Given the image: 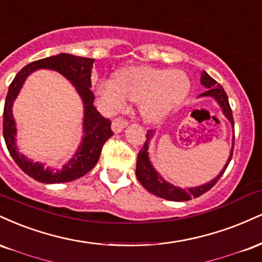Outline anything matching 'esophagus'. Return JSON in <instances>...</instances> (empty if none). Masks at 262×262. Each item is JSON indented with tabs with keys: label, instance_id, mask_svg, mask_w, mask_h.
Instances as JSON below:
<instances>
[{
	"label": "esophagus",
	"instance_id": "esophagus-1",
	"mask_svg": "<svg viewBox=\"0 0 262 262\" xmlns=\"http://www.w3.org/2000/svg\"><path fill=\"white\" fill-rule=\"evenodd\" d=\"M127 124H128L127 120H125L122 118H116V119L113 120L112 128H113V131L115 132V134H119V132H121L122 130H124L126 126H127Z\"/></svg>",
	"mask_w": 262,
	"mask_h": 262
}]
</instances>
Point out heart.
I'll use <instances>...</instances> for the list:
<instances>
[{
	"mask_svg": "<svg viewBox=\"0 0 262 262\" xmlns=\"http://www.w3.org/2000/svg\"><path fill=\"white\" fill-rule=\"evenodd\" d=\"M97 95L104 113L114 114L138 101V110L148 122H157L183 103L190 91V79L180 70L127 67L116 77L98 82Z\"/></svg>",
	"mask_w": 262,
	"mask_h": 262,
	"instance_id": "1",
	"label": "heart"
}]
</instances>
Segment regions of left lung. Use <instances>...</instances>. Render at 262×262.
<instances>
[{"label":"left lung","instance_id":"obj_1","mask_svg":"<svg viewBox=\"0 0 262 262\" xmlns=\"http://www.w3.org/2000/svg\"><path fill=\"white\" fill-rule=\"evenodd\" d=\"M201 84L204 85L207 91H206L205 93L200 94V97H211L213 98V99H216L218 105L222 109L224 116L229 120L233 128H234V120H233L232 109H230L228 97H227V93L224 92L222 85H221L220 83H217V81H214L207 72H205V71L201 75ZM153 135H155V131L153 130L147 131L146 142H144L142 149L138 152L136 177L138 181L142 184L144 189L148 190L150 193L158 196V198L170 200V201H189V200H191L193 198H199V196L204 195L205 192H207L208 190H211L212 187L216 185V183L221 179V177H222L224 171H226L227 167H228L230 159H232L233 148H234V136H233V144L232 149H230L228 161H227L226 165L223 167L222 171H221L213 180L208 181L207 184H204V185L189 187V189H181V187L174 186L171 185L170 183H168V181H165L163 179L162 175L153 168L148 157V144L150 138L153 137Z\"/></svg>","mask_w":262,"mask_h":262}]
</instances>
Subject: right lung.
Wrapping results in <instances>:
<instances>
[{
	"instance_id": "right-lung-1",
	"label": "right lung",
	"mask_w": 262,
	"mask_h": 262,
	"mask_svg": "<svg viewBox=\"0 0 262 262\" xmlns=\"http://www.w3.org/2000/svg\"><path fill=\"white\" fill-rule=\"evenodd\" d=\"M93 62L94 58L75 56L71 54H58L56 56L41 58L23 67L9 85L5 109H3V137H5L6 146L18 167L39 183H69L85 175L97 164L104 143L106 142L107 138L113 136L110 120L101 116L93 105L94 94L91 91ZM40 68L54 69L66 76L79 92L85 107V116L83 117L85 136L74 158L61 169L45 168L41 163L33 162L19 153L15 143L16 128L11 115V105L26 77L34 70Z\"/></svg>"
}]
</instances>
